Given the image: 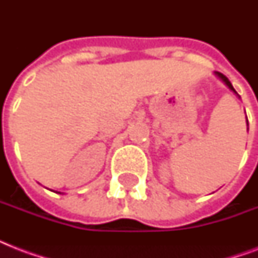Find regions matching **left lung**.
Here are the masks:
<instances>
[{
  "label": "left lung",
  "instance_id": "left-lung-1",
  "mask_svg": "<svg viewBox=\"0 0 258 258\" xmlns=\"http://www.w3.org/2000/svg\"><path fill=\"white\" fill-rule=\"evenodd\" d=\"M216 75H217V76H218V78H220V79H221V80H222V82H224V83H225V84H226V86H228V87H229V88L232 89L233 92H236V91H234V88H233V86H232V83L229 82V79H228V78H226V76H225V75L220 74V72H216ZM236 93H237V92H236Z\"/></svg>",
  "mask_w": 258,
  "mask_h": 258
}]
</instances>
